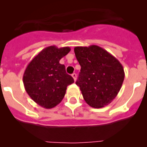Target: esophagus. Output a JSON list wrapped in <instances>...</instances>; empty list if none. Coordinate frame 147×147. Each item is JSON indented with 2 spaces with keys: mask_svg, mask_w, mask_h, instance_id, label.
I'll return each mask as SVG.
<instances>
[{
  "mask_svg": "<svg viewBox=\"0 0 147 147\" xmlns=\"http://www.w3.org/2000/svg\"><path fill=\"white\" fill-rule=\"evenodd\" d=\"M71 76H72V77L74 78V81H76V74L74 73V74H73L71 75Z\"/></svg>",
  "mask_w": 147,
  "mask_h": 147,
  "instance_id": "34e87169",
  "label": "esophagus"
}]
</instances>
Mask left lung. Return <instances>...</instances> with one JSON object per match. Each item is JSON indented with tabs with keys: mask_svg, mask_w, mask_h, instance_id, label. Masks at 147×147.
Returning a JSON list of instances; mask_svg holds the SVG:
<instances>
[{
	"mask_svg": "<svg viewBox=\"0 0 147 147\" xmlns=\"http://www.w3.org/2000/svg\"><path fill=\"white\" fill-rule=\"evenodd\" d=\"M74 53L81 66L76 84L86 103L94 108L108 105L116 97L124 82L122 65L98 45L77 46Z\"/></svg>",
	"mask_w": 147,
	"mask_h": 147,
	"instance_id": "left-lung-1",
	"label": "left lung"
}]
</instances>
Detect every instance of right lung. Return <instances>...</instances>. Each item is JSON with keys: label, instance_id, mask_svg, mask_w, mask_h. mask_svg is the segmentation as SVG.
I'll return each instance as SVG.
<instances>
[{"label": "right lung", "instance_id": "obj_1", "mask_svg": "<svg viewBox=\"0 0 147 147\" xmlns=\"http://www.w3.org/2000/svg\"><path fill=\"white\" fill-rule=\"evenodd\" d=\"M69 47L51 45L42 49L32 59L23 76L26 91L40 107L51 109L59 105L64 98L67 87L74 82L66 74L65 67L59 60L67 55Z\"/></svg>", "mask_w": 147, "mask_h": 147}]
</instances>
